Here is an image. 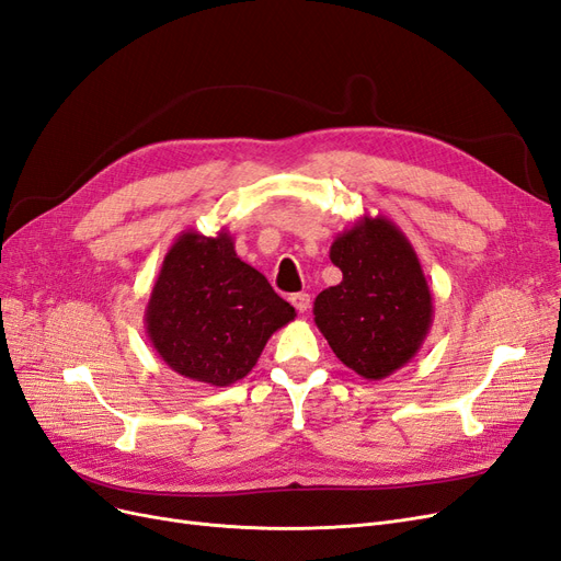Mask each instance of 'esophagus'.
<instances>
[{"mask_svg": "<svg viewBox=\"0 0 561 561\" xmlns=\"http://www.w3.org/2000/svg\"><path fill=\"white\" fill-rule=\"evenodd\" d=\"M290 301H293V307H295L299 313L311 309V295H309V293H297V295L290 297Z\"/></svg>", "mask_w": 561, "mask_h": 561, "instance_id": "esophagus-1", "label": "esophagus"}]
</instances>
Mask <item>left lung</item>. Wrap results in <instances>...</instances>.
Returning <instances> with one entry per match:
<instances>
[{
	"instance_id": "1",
	"label": "left lung",
	"mask_w": 561,
	"mask_h": 561,
	"mask_svg": "<svg viewBox=\"0 0 561 561\" xmlns=\"http://www.w3.org/2000/svg\"><path fill=\"white\" fill-rule=\"evenodd\" d=\"M330 260L342 283L313 301V320L355 375L379 381L412 363L433 325V295L412 243L383 215L336 236Z\"/></svg>"
}]
</instances>
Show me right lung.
Instances as JSON below:
<instances>
[{
  "mask_svg": "<svg viewBox=\"0 0 561 561\" xmlns=\"http://www.w3.org/2000/svg\"><path fill=\"white\" fill-rule=\"evenodd\" d=\"M295 309L233 250L231 233L186 229L168 248L145 309L159 358L178 375L210 386L248 377Z\"/></svg>",
  "mask_w": 561,
  "mask_h": 561,
  "instance_id": "right-lung-1",
  "label": "right lung"
}]
</instances>
